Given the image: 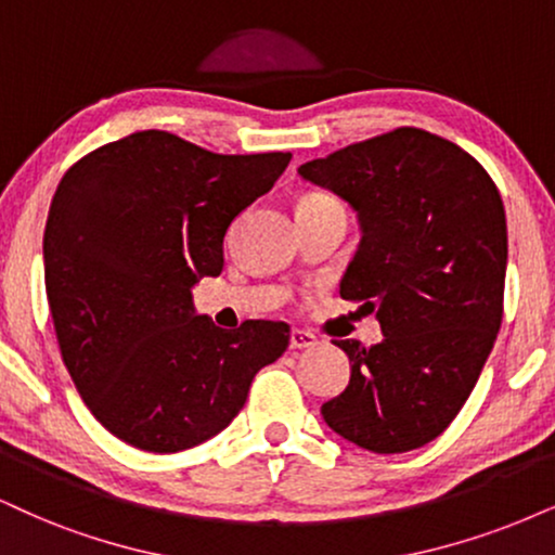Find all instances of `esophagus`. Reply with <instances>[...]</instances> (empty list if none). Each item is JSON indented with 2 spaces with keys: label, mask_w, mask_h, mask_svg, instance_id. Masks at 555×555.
Listing matches in <instances>:
<instances>
[{
  "label": "esophagus",
  "mask_w": 555,
  "mask_h": 555,
  "mask_svg": "<svg viewBox=\"0 0 555 555\" xmlns=\"http://www.w3.org/2000/svg\"><path fill=\"white\" fill-rule=\"evenodd\" d=\"M317 345V337L306 330H293L291 332V350H309Z\"/></svg>",
  "instance_id": "esophagus-1"
}]
</instances>
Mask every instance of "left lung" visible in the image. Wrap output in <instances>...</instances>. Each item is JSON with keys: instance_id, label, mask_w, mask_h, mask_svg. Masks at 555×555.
I'll return each instance as SVG.
<instances>
[{"instance_id": "left-lung-1", "label": "left lung", "mask_w": 555, "mask_h": 555, "mask_svg": "<svg viewBox=\"0 0 555 555\" xmlns=\"http://www.w3.org/2000/svg\"><path fill=\"white\" fill-rule=\"evenodd\" d=\"M298 175L358 216L339 296L375 313L383 332L373 347L334 341L352 375L321 406L324 422L373 453L422 448L463 409L502 326V195L474 156L422 128L352 143Z\"/></svg>"}]
</instances>
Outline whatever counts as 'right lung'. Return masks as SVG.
<instances>
[{
    "label": "right lung",
    "instance_id": "1",
    "mask_svg": "<svg viewBox=\"0 0 555 555\" xmlns=\"http://www.w3.org/2000/svg\"><path fill=\"white\" fill-rule=\"evenodd\" d=\"M288 162L139 131L64 175L43 236L46 296L74 386L118 440L146 453L210 440L285 352V321L218 330L193 288L221 275L225 231Z\"/></svg>",
    "mask_w": 555,
    "mask_h": 555
}]
</instances>
